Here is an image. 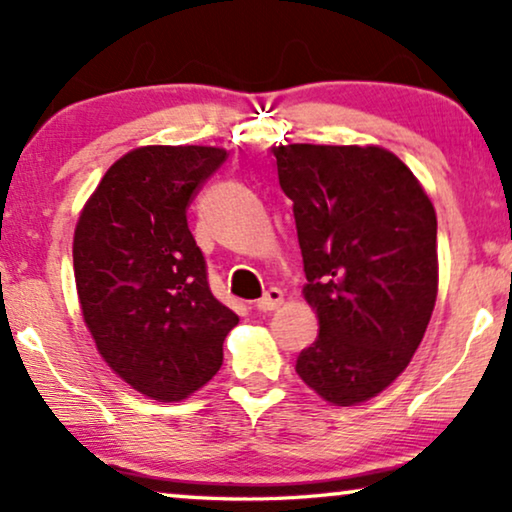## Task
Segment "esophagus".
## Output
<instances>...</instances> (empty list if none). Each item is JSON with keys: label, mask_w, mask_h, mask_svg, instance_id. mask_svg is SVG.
Masks as SVG:
<instances>
[{"label": "esophagus", "mask_w": 512, "mask_h": 512, "mask_svg": "<svg viewBox=\"0 0 512 512\" xmlns=\"http://www.w3.org/2000/svg\"><path fill=\"white\" fill-rule=\"evenodd\" d=\"M282 303H284V293L279 289H268L261 298L256 300V310L258 312H272V310H277V307Z\"/></svg>", "instance_id": "1"}]
</instances>
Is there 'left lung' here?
Masks as SVG:
<instances>
[{"label": "left lung", "mask_w": 512, "mask_h": 512, "mask_svg": "<svg viewBox=\"0 0 512 512\" xmlns=\"http://www.w3.org/2000/svg\"><path fill=\"white\" fill-rule=\"evenodd\" d=\"M293 200L319 335L296 373L331 405L382 394L408 368L438 296L436 209L396 153L377 144L272 146Z\"/></svg>", "instance_id": "obj_1"}]
</instances>
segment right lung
Instances as JSON below:
<instances>
[{
	"label": "right lung",
	"mask_w": 512,
	"mask_h": 512,
	"mask_svg": "<svg viewBox=\"0 0 512 512\" xmlns=\"http://www.w3.org/2000/svg\"><path fill=\"white\" fill-rule=\"evenodd\" d=\"M228 158L219 146H137L104 172L74 228L83 324L104 363L160 403L219 373L237 314L214 298L186 209Z\"/></svg>",
	"instance_id": "right-lung-1"
}]
</instances>
